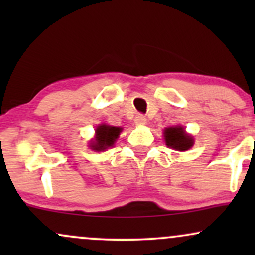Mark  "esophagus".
<instances>
[{
  "mask_svg": "<svg viewBox=\"0 0 255 255\" xmlns=\"http://www.w3.org/2000/svg\"><path fill=\"white\" fill-rule=\"evenodd\" d=\"M134 121H135L136 125H144L146 124V118L142 115V114H137L135 119H134Z\"/></svg>",
  "mask_w": 255,
  "mask_h": 255,
  "instance_id": "esophagus-1",
  "label": "esophagus"
}]
</instances>
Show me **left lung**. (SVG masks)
I'll return each instance as SVG.
<instances>
[{"mask_svg": "<svg viewBox=\"0 0 255 255\" xmlns=\"http://www.w3.org/2000/svg\"><path fill=\"white\" fill-rule=\"evenodd\" d=\"M164 137L165 144L175 150L187 151L193 146V137L187 135L184 128L180 126L166 128L164 130Z\"/></svg>", "mask_w": 255, "mask_h": 255, "instance_id": "1", "label": "left lung"}]
</instances>
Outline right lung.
Instances as JSON below:
<instances>
[{
	"instance_id": "add662e5",
	"label": "right lung",
	"mask_w": 255,
	"mask_h": 255,
	"mask_svg": "<svg viewBox=\"0 0 255 255\" xmlns=\"http://www.w3.org/2000/svg\"><path fill=\"white\" fill-rule=\"evenodd\" d=\"M121 128L114 127V126L108 125H101L96 129V141L91 144L92 150L96 151H104L108 147L114 145L115 140L118 139L120 135Z\"/></svg>"
}]
</instances>
